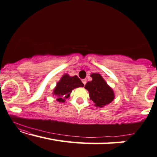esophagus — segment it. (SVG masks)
Segmentation results:
<instances>
[{
    "instance_id": "esophagus-1",
    "label": "esophagus",
    "mask_w": 157,
    "mask_h": 157,
    "mask_svg": "<svg viewBox=\"0 0 157 157\" xmlns=\"http://www.w3.org/2000/svg\"><path fill=\"white\" fill-rule=\"evenodd\" d=\"M82 83L85 85L86 83V79H82Z\"/></svg>"
}]
</instances>
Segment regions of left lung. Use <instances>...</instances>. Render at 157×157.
Listing matches in <instances>:
<instances>
[{
    "label": "left lung",
    "mask_w": 157,
    "mask_h": 157,
    "mask_svg": "<svg viewBox=\"0 0 157 157\" xmlns=\"http://www.w3.org/2000/svg\"><path fill=\"white\" fill-rule=\"evenodd\" d=\"M92 80L88 82L85 88L89 91L90 99L95 103V106L104 107L113 101L114 94L112 89L107 85L101 75H91Z\"/></svg>",
    "instance_id": "1"
}]
</instances>
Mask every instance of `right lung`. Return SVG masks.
I'll return each instance as SVG.
<instances>
[{
  "label": "right lung",
  "instance_id": "1",
  "mask_svg": "<svg viewBox=\"0 0 157 157\" xmlns=\"http://www.w3.org/2000/svg\"><path fill=\"white\" fill-rule=\"evenodd\" d=\"M84 85L78 76L70 77L68 75H64L57 83L53 94L58 97L57 101L64 102L65 99L70 97L72 90L75 88L81 87Z\"/></svg>",
  "mask_w": 157,
  "mask_h": 157
}]
</instances>
